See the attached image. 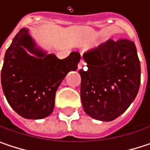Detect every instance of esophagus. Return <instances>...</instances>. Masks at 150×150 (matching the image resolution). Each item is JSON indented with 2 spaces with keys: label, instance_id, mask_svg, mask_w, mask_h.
<instances>
[{
  "label": "esophagus",
  "instance_id": "obj_1",
  "mask_svg": "<svg viewBox=\"0 0 150 150\" xmlns=\"http://www.w3.org/2000/svg\"><path fill=\"white\" fill-rule=\"evenodd\" d=\"M85 65V62L83 61V60H81V62H80V63L78 64V69H81L83 66Z\"/></svg>",
  "mask_w": 150,
  "mask_h": 150
}]
</instances>
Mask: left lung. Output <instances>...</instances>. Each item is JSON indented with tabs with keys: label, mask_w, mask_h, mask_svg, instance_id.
I'll list each match as a JSON object with an SVG mask.
<instances>
[{
	"label": "left lung",
	"mask_w": 150,
	"mask_h": 150,
	"mask_svg": "<svg viewBox=\"0 0 150 150\" xmlns=\"http://www.w3.org/2000/svg\"><path fill=\"white\" fill-rule=\"evenodd\" d=\"M87 69H80L81 100L92 118L110 122L135 100L141 83V66L135 43L109 39L83 54Z\"/></svg>",
	"instance_id": "obj_1"
}]
</instances>
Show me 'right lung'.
<instances>
[{"label": "right lung", "instance_id": "add662e5", "mask_svg": "<svg viewBox=\"0 0 150 150\" xmlns=\"http://www.w3.org/2000/svg\"><path fill=\"white\" fill-rule=\"evenodd\" d=\"M80 59L78 52L62 60L47 54L36 47L28 29L21 28L6 51L1 69V87L8 103L26 119L48 116L54 110L57 88L69 71L77 69Z\"/></svg>", "mask_w": 150, "mask_h": 150}]
</instances>
